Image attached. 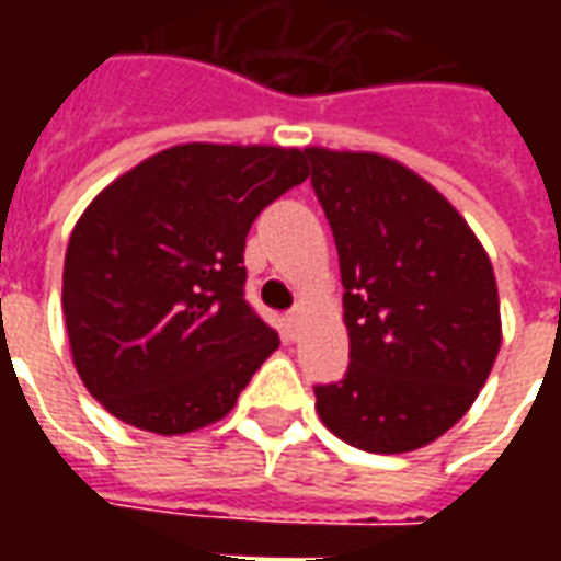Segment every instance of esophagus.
Masks as SVG:
<instances>
[{
	"instance_id": "obj_1",
	"label": "esophagus",
	"mask_w": 561,
	"mask_h": 561,
	"mask_svg": "<svg viewBox=\"0 0 561 561\" xmlns=\"http://www.w3.org/2000/svg\"><path fill=\"white\" fill-rule=\"evenodd\" d=\"M300 316H304V312H300V306H294L291 312H288V316H285V328H288V333H297V328H300Z\"/></svg>"
}]
</instances>
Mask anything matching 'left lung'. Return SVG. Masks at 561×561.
<instances>
[{
	"mask_svg": "<svg viewBox=\"0 0 561 561\" xmlns=\"http://www.w3.org/2000/svg\"><path fill=\"white\" fill-rule=\"evenodd\" d=\"M312 188L336 240L352 364L318 385L330 433L405 454L478 400L502 345L493 264L445 195L378 152L309 147Z\"/></svg>",
	"mask_w": 561,
	"mask_h": 561,
	"instance_id": "1",
	"label": "left lung"
}]
</instances>
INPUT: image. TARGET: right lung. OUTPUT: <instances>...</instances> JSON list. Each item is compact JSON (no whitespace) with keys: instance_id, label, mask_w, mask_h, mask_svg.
<instances>
[{"instance_id":"add662e5","label":"right lung","mask_w":561,"mask_h":561,"mask_svg":"<svg viewBox=\"0 0 561 561\" xmlns=\"http://www.w3.org/2000/svg\"><path fill=\"white\" fill-rule=\"evenodd\" d=\"M306 176V149L183 144L83 209L62 312L78 376L114 417L180 435L231 412L279 348L245 304V233Z\"/></svg>"}]
</instances>
